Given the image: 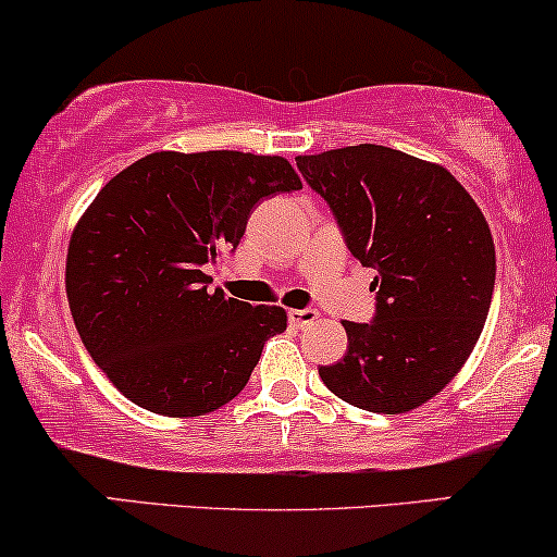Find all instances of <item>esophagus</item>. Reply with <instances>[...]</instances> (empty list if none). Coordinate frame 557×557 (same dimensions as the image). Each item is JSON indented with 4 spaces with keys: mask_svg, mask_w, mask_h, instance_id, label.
Masks as SVG:
<instances>
[{
    "mask_svg": "<svg viewBox=\"0 0 557 557\" xmlns=\"http://www.w3.org/2000/svg\"><path fill=\"white\" fill-rule=\"evenodd\" d=\"M320 318V312L318 310H310V307H307V310H289V322L294 327H307V325H312L314 320Z\"/></svg>",
    "mask_w": 557,
    "mask_h": 557,
    "instance_id": "1",
    "label": "esophagus"
}]
</instances>
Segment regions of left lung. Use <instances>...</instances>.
Instances as JSON below:
<instances>
[{"label": "left lung", "mask_w": 557, "mask_h": 557, "mask_svg": "<svg viewBox=\"0 0 557 557\" xmlns=\"http://www.w3.org/2000/svg\"><path fill=\"white\" fill-rule=\"evenodd\" d=\"M361 265L376 314L348 322L346 356L320 367L333 395L372 413H408L455 380L475 348L496 284L483 211L442 164L380 144L297 157Z\"/></svg>", "instance_id": "1"}]
</instances>
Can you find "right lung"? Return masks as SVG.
Listing matches in <instances>:
<instances>
[{"label":"right lung","mask_w":557,"mask_h":557,"mask_svg":"<svg viewBox=\"0 0 557 557\" xmlns=\"http://www.w3.org/2000/svg\"><path fill=\"white\" fill-rule=\"evenodd\" d=\"M299 188L284 157L230 149L154 152L106 183L69 239L66 299L123 397L190 418L243 393L286 310L209 292L203 265L239 245L263 198Z\"/></svg>","instance_id":"obj_1"}]
</instances>
